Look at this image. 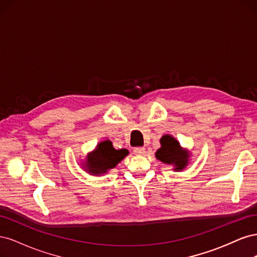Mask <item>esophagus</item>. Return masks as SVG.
Returning <instances> with one entry per match:
<instances>
[{"instance_id":"obj_1","label":"esophagus","mask_w":257,"mask_h":257,"mask_svg":"<svg viewBox=\"0 0 257 257\" xmlns=\"http://www.w3.org/2000/svg\"><path fill=\"white\" fill-rule=\"evenodd\" d=\"M146 152V149L144 147H137V148H134V153L136 155H142Z\"/></svg>"}]
</instances>
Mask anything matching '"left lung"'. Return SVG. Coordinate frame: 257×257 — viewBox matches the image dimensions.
<instances>
[{
  "label": "left lung",
  "mask_w": 257,
  "mask_h": 257,
  "mask_svg": "<svg viewBox=\"0 0 257 257\" xmlns=\"http://www.w3.org/2000/svg\"><path fill=\"white\" fill-rule=\"evenodd\" d=\"M161 147L155 152V158L167 165H173L175 172H182L189 165L191 152L181 147L177 139L169 135H163L160 139Z\"/></svg>",
  "instance_id": "left-lung-1"
}]
</instances>
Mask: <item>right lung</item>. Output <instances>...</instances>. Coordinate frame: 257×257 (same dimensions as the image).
Segmentation results:
<instances>
[{
  "label": "right lung",
  "mask_w": 257,
  "mask_h": 257,
  "mask_svg": "<svg viewBox=\"0 0 257 257\" xmlns=\"http://www.w3.org/2000/svg\"><path fill=\"white\" fill-rule=\"evenodd\" d=\"M128 154L126 149H114L111 141L100 142L95 149L89 152L81 163L84 172L92 176H102L114 168Z\"/></svg>",
  "instance_id": "1"
}]
</instances>
